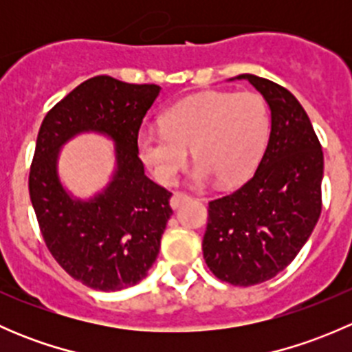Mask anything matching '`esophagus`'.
<instances>
[{
	"label": "esophagus",
	"mask_w": 352,
	"mask_h": 352,
	"mask_svg": "<svg viewBox=\"0 0 352 352\" xmlns=\"http://www.w3.org/2000/svg\"><path fill=\"white\" fill-rule=\"evenodd\" d=\"M189 197H190L189 194H186V192H173L172 197H170V206H172L173 209H177L180 204H182V202H186Z\"/></svg>",
	"instance_id": "esophagus-1"
}]
</instances>
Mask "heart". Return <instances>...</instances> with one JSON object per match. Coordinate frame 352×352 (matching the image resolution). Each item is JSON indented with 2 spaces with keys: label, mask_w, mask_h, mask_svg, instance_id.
I'll list each match as a JSON object with an SVG mask.
<instances>
[{
  "label": "heart",
  "mask_w": 352,
  "mask_h": 352,
  "mask_svg": "<svg viewBox=\"0 0 352 352\" xmlns=\"http://www.w3.org/2000/svg\"><path fill=\"white\" fill-rule=\"evenodd\" d=\"M271 117L254 91H206L177 102L162 116V129L138 134L141 160L162 184H172L189 156L194 184L212 179L230 186L257 166L267 144Z\"/></svg>",
  "instance_id": "1"
}]
</instances>
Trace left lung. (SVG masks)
<instances>
[{
    "label": "left lung",
    "instance_id": "8db88e82",
    "mask_svg": "<svg viewBox=\"0 0 352 352\" xmlns=\"http://www.w3.org/2000/svg\"><path fill=\"white\" fill-rule=\"evenodd\" d=\"M232 80H248L261 91L271 109V134L250 180L209 202L202 252L216 278L252 286L286 269L310 239L322 211L324 153L289 90L255 74Z\"/></svg>",
    "mask_w": 352,
    "mask_h": 352
}]
</instances>
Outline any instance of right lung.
I'll use <instances>...</instances> for the list:
<instances>
[{"instance_id": "obj_1", "label": "right lung", "mask_w": 352, "mask_h": 352, "mask_svg": "<svg viewBox=\"0 0 352 352\" xmlns=\"http://www.w3.org/2000/svg\"><path fill=\"white\" fill-rule=\"evenodd\" d=\"M160 90L90 78L49 110L38 129L28 190L42 236L67 274L94 289H126L146 278L172 216V192L144 175L138 155L141 122ZM83 132L107 135L116 153L113 179L90 199L71 197L57 170L60 148Z\"/></svg>"}]
</instances>
